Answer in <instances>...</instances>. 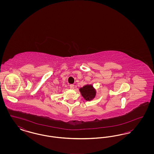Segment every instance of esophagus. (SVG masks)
<instances>
[{"label":"esophagus","instance_id":"esophagus-1","mask_svg":"<svg viewBox=\"0 0 154 154\" xmlns=\"http://www.w3.org/2000/svg\"><path fill=\"white\" fill-rule=\"evenodd\" d=\"M70 88L71 89H74V85H73V84L70 85Z\"/></svg>","mask_w":154,"mask_h":154}]
</instances>
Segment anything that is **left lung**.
I'll return each mask as SVG.
<instances>
[{
	"instance_id": "left-lung-1",
	"label": "left lung",
	"mask_w": 154,
	"mask_h": 154,
	"mask_svg": "<svg viewBox=\"0 0 154 154\" xmlns=\"http://www.w3.org/2000/svg\"><path fill=\"white\" fill-rule=\"evenodd\" d=\"M81 94L85 100L90 101L95 97L96 90L92 85H86L79 89Z\"/></svg>"
}]
</instances>
